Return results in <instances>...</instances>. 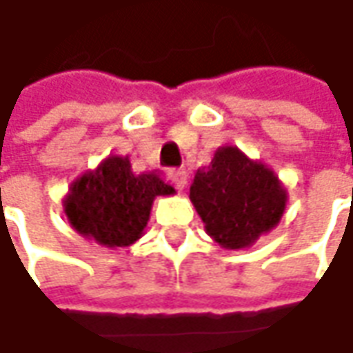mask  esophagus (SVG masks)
I'll use <instances>...</instances> for the list:
<instances>
[{
	"mask_svg": "<svg viewBox=\"0 0 353 353\" xmlns=\"http://www.w3.org/2000/svg\"><path fill=\"white\" fill-rule=\"evenodd\" d=\"M168 179H170L177 189H183L188 185V172H185V170H170V172H168Z\"/></svg>",
	"mask_w": 353,
	"mask_h": 353,
	"instance_id": "esophagus-1",
	"label": "esophagus"
}]
</instances>
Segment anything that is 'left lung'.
Wrapping results in <instances>:
<instances>
[{
    "label": "left lung",
    "instance_id": "left-lung-1",
    "mask_svg": "<svg viewBox=\"0 0 353 353\" xmlns=\"http://www.w3.org/2000/svg\"><path fill=\"white\" fill-rule=\"evenodd\" d=\"M189 197L207 232L221 246L236 250L252 246L279 223L287 193L274 172L226 146L214 154L209 170L197 172Z\"/></svg>",
    "mask_w": 353,
    "mask_h": 353
}]
</instances>
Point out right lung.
<instances>
[{"label":"right lung","mask_w":353,"mask_h":353,"mask_svg":"<svg viewBox=\"0 0 353 353\" xmlns=\"http://www.w3.org/2000/svg\"><path fill=\"white\" fill-rule=\"evenodd\" d=\"M174 188L156 174H132L128 158H107L95 172L76 179L64 201L68 221L79 234L115 248L139 240L156 195Z\"/></svg>","instance_id":"right-lung-1"}]
</instances>
